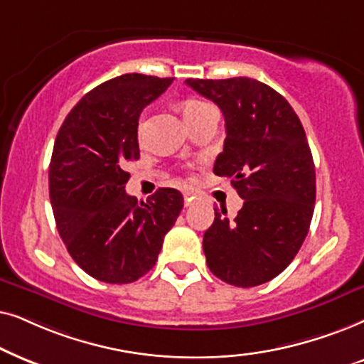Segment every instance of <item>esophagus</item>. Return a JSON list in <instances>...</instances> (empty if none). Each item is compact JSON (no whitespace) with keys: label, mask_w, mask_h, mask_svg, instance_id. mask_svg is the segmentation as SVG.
Masks as SVG:
<instances>
[{"label":"esophagus","mask_w":364,"mask_h":364,"mask_svg":"<svg viewBox=\"0 0 364 364\" xmlns=\"http://www.w3.org/2000/svg\"><path fill=\"white\" fill-rule=\"evenodd\" d=\"M196 200V195L193 191H185V206H190Z\"/></svg>","instance_id":"obj_1"}]
</instances>
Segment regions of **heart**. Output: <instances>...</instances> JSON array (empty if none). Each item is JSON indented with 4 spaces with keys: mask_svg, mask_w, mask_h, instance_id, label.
<instances>
[{
    "mask_svg": "<svg viewBox=\"0 0 364 364\" xmlns=\"http://www.w3.org/2000/svg\"><path fill=\"white\" fill-rule=\"evenodd\" d=\"M206 106H210V105L203 103V101H200V100H186V101H183L179 108H181L183 118H185V121H188L195 114L200 113L201 109H205Z\"/></svg>",
    "mask_w": 364,
    "mask_h": 364,
    "instance_id": "obj_1",
    "label": "heart"
}]
</instances>
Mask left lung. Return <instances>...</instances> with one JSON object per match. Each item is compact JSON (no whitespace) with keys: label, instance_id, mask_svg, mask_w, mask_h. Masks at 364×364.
<instances>
[{"label":"left lung","instance_id":"left-lung-1","mask_svg":"<svg viewBox=\"0 0 364 364\" xmlns=\"http://www.w3.org/2000/svg\"><path fill=\"white\" fill-rule=\"evenodd\" d=\"M186 85L223 111L226 139L213 171L245 200L235 221L215 208L203 236L208 268L232 287H258L291 263L308 235L316 174L306 133L291 105L258 80Z\"/></svg>","mask_w":364,"mask_h":364}]
</instances>
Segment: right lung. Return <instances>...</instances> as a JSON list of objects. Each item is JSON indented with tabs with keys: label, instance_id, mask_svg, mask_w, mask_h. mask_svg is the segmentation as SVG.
<instances>
[{
	"label": "right lung",
	"instance_id": "obj_1",
	"mask_svg": "<svg viewBox=\"0 0 364 364\" xmlns=\"http://www.w3.org/2000/svg\"><path fill=\"white\" fill-rule=\"evenodd\" d=\"M171 83L138 73L116 76L77 101L58 132L50 163L58 232L76 264L105 283L146 274L183 210L173 188H159L146 203L124 191V164L139 158V113Z\"/></svg>",
	"mask_w": 364,
	"mask_h": 364
}]
</instances>
